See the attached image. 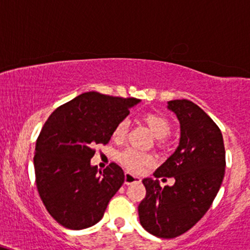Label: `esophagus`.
I'll return each mask as SVG.
<instances>
[{
  "label": "esophagus",
  "instance_id": "esophagus-1",
  "mask_svg": "<svg viewBox=\"0 0 250 250\" xmlns=\"http://www.w3.org/2000/svg\"><path fill=\"white\" fill-rule=\"evenodd\" d=\"M141 180H142V179H141L138 176H135V174L128 172V171H125V184H127V185L134 184V183H140Z\"/></svg>",
  "mask_w": 250,
  "mask_h": 250
}]
</instances>
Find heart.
<instances>
[{
    "label": "heart",
    "instance_id": "heart-1",
    "mask_svg": "<svg viewBox=\"0 0 250 250\" xmlns=\"http://www.w3.org/2000/svg\"><path fill=\"white\" fill-rule=\"evenodd\" d=\"M142 121L148 125L151 133L157 138V143L159 146H163L165 143V137L171 131V123L169 120L163 114L158 112H149L142 116ZM127 133L128 122L125 120H122L113 129V141L116 143L123 142L125 140V137H127ZM117 159H119V162L123 167H127L128 170L134 171V172H138L143 167L154 163V157L151 155L143 151H138V150L134 148H127L122 150L117 155Z\"/></svg>",
    "mask_w": 250,
    "mask_h": 250
}]
</instances>
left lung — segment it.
Listing matches in <instances>:
<instances>
[{
  "label": "left lung",
  "mask_w": 250,
  "mask_h": 250,
  "mask_svg": "<svg viewBox=\"0 0 250 250\" xmlns=\"http://www.w3.org/2000/svg\"><path fill=\"white\" fill-rule=\"evenodd\" d=\"M180 122V142L174 154L155 177L174 178L172 186L161 188L146 178V197L138 205L143 228L162 239H172L191 229L211 207L226 167V151L220 128L190 100L169 101Z\"/></svg>",
  "instance_id": "left-lung-1"
}]
</instances>
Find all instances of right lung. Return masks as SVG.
<instances>
[{
    "label": "right lung",
    "mask_w": 250,
    "mask_h": 250,
    "mask_svg": "<svg viewBox=\"0 0 250 250\" xmlns=\"http://www.w3.org/2000/svg\"><path fill=\"white\" fill-rule=\"evenodd\" d=\"M138 101L83 93L44 123L36 141V185L47 212L62 226L83 229L102 219L125 172L114 162L102 171L92 167L94 146L108 144L114 127Z\"/></svg>",
    "instance_id": "1"
}]
</instances>
